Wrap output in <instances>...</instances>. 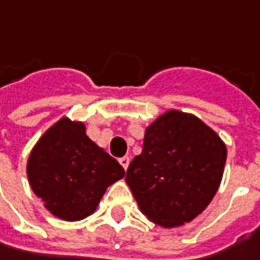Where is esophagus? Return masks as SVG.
<instances>
[{
    "label": "esophagus",
    "mask_w": 260,
    "mask_h": 260,
    "mask_svg": "<svg viewBox=\"0 0 260 260\" xmlns=\"http://www.w3.org/2000/svg\"><path fill=\"white\" fill-rule=\"evenodd\" d=\"M119 163H120V166L126 170L128 166H129V157H126V155H125V157H120V158H119Z\"/></svg>",
    "instance_id": "esophagus-1"
}]
</instances>
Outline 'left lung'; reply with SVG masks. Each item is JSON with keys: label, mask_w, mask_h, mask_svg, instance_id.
<instances>
[{"label": "left lung", "mask_w": 260, "mask_h": 260, "mask_svg": "<svg viewBox=\"0 0 260 260\" xmlns=\"http://www.w3.org/2000/svg\"><path fill=\"white\" fill-rule=\"evenodd\" d=\"M225 160L217 132L195 115L169 110L145 129L142 152L131 161L125 182L148 220L179 227L215 197Z\"/></svg>", "instance_id": "8db88e82"}]
</instances>
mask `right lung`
I'll list each match as a JSON object with an SVG mask.
<instances>
[{"label":"right lung","instance_id":"obj_1","mask_svg":"<svg viewBox=\"0 0 260 260\" xmlns=\"http://www.w3.org/2000/svg\"><path fill=\"white\" fill-rule=\"evenodd\" d=\"M123 176V167L87 137L84 123L68 118L40 137L27 160L31 190L65 221L91 215L106 189Z\"/></svg>","mask_w":260,"mask_h":260}]
</instances>
